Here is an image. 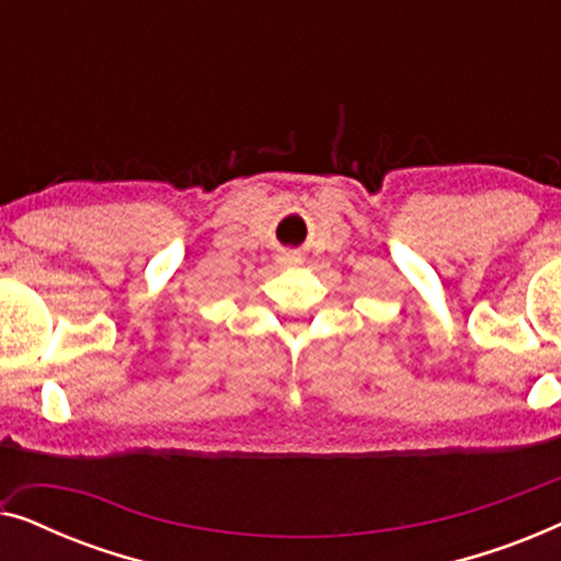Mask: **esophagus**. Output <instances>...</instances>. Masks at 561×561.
Wrapping results in <instances>:
<instances>
[{
  "label": "esophagus",
  "mask_w": 561,
  "mask_h": 561,
  "mask_svg": "<svg viewBox=\"0 0 561 561\" xmlns=\"http://www.w3.org/2000/svg\"><path fill=\"white\" fill-rule=\"evenodd\" d=\"M283 263H286V265H298V263H301V257H298L296 255V252H283Z\"/></svg>",
  "instance_id": "obj_1"
}]
</instances>
